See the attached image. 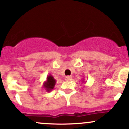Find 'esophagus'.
Masks as SVG:
<instances>
[{
	"mask_svg": "<svg viewBox=\"0 0 129 129\" xmlns=\"http://www.w3.org/2000/svg\"><path fill=\"white\" fill-rule=\"evenodd\" d=\"M71 78H72V77H71V76H67L65 77V80H66V81H71Z\"/></svg>",
	"mask_w": 129,
	"mask_h": 129,
	"instance_id": "34e87169",
	"label": "esophagus"
}]
</instances>
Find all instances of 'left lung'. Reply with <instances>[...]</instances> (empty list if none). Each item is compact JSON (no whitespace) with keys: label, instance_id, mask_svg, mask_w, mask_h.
<instances>
[{"label":"left lung","instance_id":"1","mask_svg":"<svg viewBox=\"0 0 129 129\" xmlns=\"http://www.w3.org/2000/svg\"><path fill=\"white\" fill-rule=\"evenodd\" d=\"M82 82H83V83H84V80H83V81H82Z\"/></svg>","mask_w":129,"mask_h":129}]
</instances>
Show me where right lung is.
I'll list each match as a JSON object with an SVG mask.
<instances>
[{
	"mask_svg": "<svg viewBox=\"0 0 129 129\" xmlns=\"http://www.w3.org/2000/svg\"><path fill=\"white\" fill-rule=\"evenodd\" d=\"M56 83V81L54 78V77L51 75H49L47 76L46 81L43 83V87L44 88L46 91L49 92L54 89Z\"/></svg>",
	"mask_w": 129,
	"mask_h": 129,
	"instance_id": "add662e5",
	"label": "right lung"
}]
</instances>
